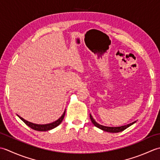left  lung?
Here are the masks:
<instances>
[{
    "label": "left lung",
    "instance_id": "8db88e82",
    "mask_svg": "<svg viewBox=\"0 0 160 160\" xmlns=\"http://www.w3.org/2000/svg\"><path fill=\"white\" fill-rule=\"evenodd\" d=\"M90 120L93 124L97 128L103 130V131H106V132H122L123 130H124L125 129H126L127 128H128L129 126H130L131 125H132L133 123H135L136 122H132L129 123V124H127V125H124V126H118V127H110V126H102L99 124L97 122H96L95 120L93 119L92 116L90 115Z\"/></svg>",
    "mask_w": 160,
    "mask_h": 160
}]
</instances>
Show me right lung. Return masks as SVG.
Returning <instances> with one entry per match:
<instances>
[{
  "label": "right lung",
  "mask_w": 160,
  "mask_h": 160,
  "mask_svg": "<svg viewBox=\"0 0 160 160\" xmlns=\"http://www.w3.org/2000/svg\"><path fill=\"white\" fill-rule=\"evenodd\" d=\"M65 114H66V110H65V111L63 112V115H62L61 116V117H59V118H58L57 120H56L55 122H53L52 123H47V124H37V123H32L30 122L27 121V120H25L23 118H22L21 117H20L18 115H17V116L25 123L26 125L28 126L32 129H33L34 130H38V131H48V130H50L56 128L57 126H58L60 124L64 118Z\"/></svg>",
  "instance_id": "1"
}]
</instances>
